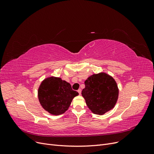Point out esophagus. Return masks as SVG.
<instances>
[{
	"label": "esophagus",
	"mask_w": 154,
	"mask_h": 154,
	"mask_svg": "<svg viewBox=\"0 0 154 154\" xmlns=\"http://www.w3.org/2000/svg\"><path fill=\"white\" fill-rule=\"evenodd\" d=\"M78 92L79 93V94H81V92H82V90H81V88H79V89L78 90Z\"/></svg>",
	"instance_id": "obj_1"
}]
</instances>
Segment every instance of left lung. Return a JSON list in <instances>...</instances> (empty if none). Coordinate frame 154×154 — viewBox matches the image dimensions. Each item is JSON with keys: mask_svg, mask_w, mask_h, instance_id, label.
Listing matches in <instances>:
<instances>
[{"mask_svg": "<svg viewBox=\"0 0 154 154\" xmlns=\"http://www.w3.org/2000/svg\"><path fill=\"white\" fill-rule=\"evenodd\" d=\"M85 85L82 95L92 112L103 115L114 108L119 89L112 77L105 72L94 74L87 79Z\"/></svg>", "mask_w": 154, "mask_h": 154, "instance_id": "1", "label": "left lung"}]
</instances>
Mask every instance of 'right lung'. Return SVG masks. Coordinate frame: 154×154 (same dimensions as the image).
Here are the masks:
<instances>
[{
	"instance_id": "right-lung-1",
	"label": "right lung",
	"mask_w": 154,
	"mask_h": 154,
	"mask_svg": "<svg viewBox=\"0 0 154 154\" xmlns=\"http://www.w3.org/2000/svg\"><path fill=\"white\" fill-rule=\"evenodd\" d=\"M78 92L71 84L60 78L51 76L42 81L38 88V96L44 109L53 115L63 114Z\"/></svg>"
}]
</instances>
